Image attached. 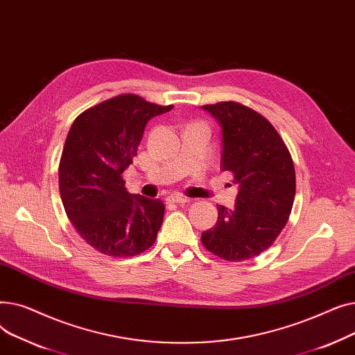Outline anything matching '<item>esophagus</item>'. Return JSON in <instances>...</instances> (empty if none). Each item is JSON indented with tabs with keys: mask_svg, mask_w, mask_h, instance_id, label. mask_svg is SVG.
I'll return each instance as SVG.
<instances>
[{
	"mask_svg": "<svg viewBox=\"0 0 355 355\" xmlns=\"http://www.w3.org/2000/svg\"><path fill=\"white\" fill-rule=\"evenodd\" d=\"M165 200H166V202H170V204L189 202V201H190L189 197H184V196H181V194H171V196H168Z\"/></svg>",
	"mask_w": 355,
	"mask_h": 355,
	"instance_id": "1",
	"label": "esophagus"
}]
</instances>
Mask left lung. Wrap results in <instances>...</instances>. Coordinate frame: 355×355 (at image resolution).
<instances>
[{"instance_id":"1","label":"left lung","mask_w":355,"mask_h":355,"mask_svg":"<svg viewBox=\"0 0 355 355\" xmlns=\"http://www.w3.org/2000/svg\"><path fill=\"white\" fill-rule=\"evenodd\" d=\"M223 135L221 171L233 174L239 194L232 210L217 206L214 227L201 243L214 256L241 262L269 249L289 220L295 200V166L273 125L239 102L204 105Z\"/></svg>"}]
</instances>
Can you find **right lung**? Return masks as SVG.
Instances as JSON below:
<instances>
[{
    "label": "right lung",
    "mask_w": 355,
    "mask_h": 355,
    "mask_svg": "<svg viewBox=\"0 0 355 355\" xmlns=\"http://www.w3.org/2000/svg\"><path fill=\"white\" fill-rule=\"evenodd\" d=\"M173 107L125 93L74 119L59 164L60 197L74 230L99 253L130 257L154 245L164 202L129 194L122 173L137 155L148 121Z\"/></svg>",
    "instance_id": "right-lung-1"
}]
</instances>
